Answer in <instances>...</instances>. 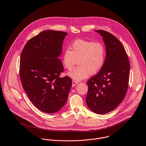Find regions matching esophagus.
I'll list each match as a JSON object with an SVG mask.
<instances>
[{"label":"esophagus","mask_w":146,"mask_h":146,"mask_svg":"<svg viewBox=\"0 0 146 146\" xmlns=\"http://www.w3.org/2000/svg\"><path fill=\"white\" fill-rule=\"evenodd\" d=\"M78 84V81H74V80H73V81H72V86H76V85H77Z\"/></svg>","instance_id":"obj_1"}]
</instances>
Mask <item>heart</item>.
Returning a JSON list of instances; mask_svg holds the SVG:
<instances>
[{
  "mask_svg": "<svg viewBox=\"0 0 146 146\" xmlns=\"http://www.w3.org/2000/svg\"><path fill=\"white\" fill-rule=\"evenodd\" d=\"M62 55V63L66 69L72 70L77 64V67L69 72V77L76 81L86 78L89 74L98 73L103 67L106 60V49L99 42L83 39L75 40Z\"/></svg>",
  "mask_w": 146,
  "mask_h": 146,
  "instance_id": "heart-1",
  "label": "heart"
}]
</instances>
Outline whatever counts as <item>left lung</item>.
Wrapping results in <instances>:
<instances>
[{
    "mask_svg": "<svg viewBox=\"0 0 146 146\" xmlns=\"http://www.w3.org/2000/svg\"><path fill=\"white\" fill-rule=\"evenodd\" d=\"M103 38L106 57L100 71L87 81L86 103L98 114H106L115 110L127 93L129 74V62L121 42L112 34L95 30Z\"/></svg>",
    "mask_w": 146,
    "mask_h": 146,
    "instance_id": "8db88e82",
    "label": "left lung"
}]
</instances>
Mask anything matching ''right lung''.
Returning <instances> with one entry per match:
<instances>
[{"instance_id":"obj_1","label":"right lung","mask_w":146,"mask_h":146,"mask_svg":"<svg viewBox=\"0 0 146 146\" xmlns=\"http://www.w3.org/2000/svg\"><path fill=\"white\" fill-rule=\"evenodd\" d=\"M67 33L45 30L31 38L22 52L19 74L23 89L41 111L53 113L65 104L72 80L60 77L64 69L58 58Z\"/></svg>"}]
</instances>
